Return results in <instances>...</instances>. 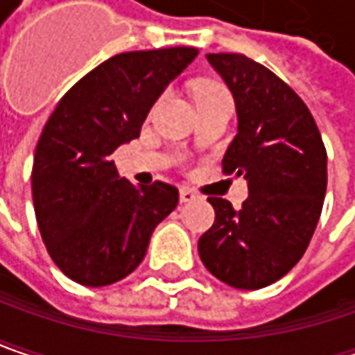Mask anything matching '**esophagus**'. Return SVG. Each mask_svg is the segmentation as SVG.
Returning <instances> with one entry per match:
<instances>
[{"mask_svg":"<svg viewBox=\"0 0 355 355\" xmlns=\"http://www.w3.org/2000/svg\"><path fill=\"white\" fill-rule=\"evenodd\" d=\"M178 196H180V202H193V200L198 198V194L194 193L193 189H189V187H180Z\"/></svg>","mask_w":355,"mask_h":355,"instance_id":"obj_1","label":"esophagus"}]
</instances>
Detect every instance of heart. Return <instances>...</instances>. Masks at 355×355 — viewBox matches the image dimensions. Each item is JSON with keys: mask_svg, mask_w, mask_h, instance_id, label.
I'll list each match as a JSON object with an SVG mask.
<instances>
[{"mask_svg": "<svg viewBox=\"0 0 355 355\" xmlns=\"http://www.w3.org/2000/svg\"><path fill=\"white\" fill-rule=\"evenodd\" d=\"M194 97L196 103H210V101H224V103H230V97L226 93V89L214 81H202L198 83L194 89Z\"/></svg>", "mask_w": 355, "mask_h": 355, "instance_id": "b5f03b06", "label": "heart"}]
</instances>
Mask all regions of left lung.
I'll return each instance as SVG.
<instances>
[{
  "instance_id": "8db88e82",
  "label": "left lung",
  "mask_w": 355,
  "mask_h": 355,
  "mask_svg": "<svg viewBox=\"0 0 355 355\" xmlns=\"http://www.w3.org/2000/svg\"><path fill=\"white\" fill-rule=\"evenodd\" d=\"M207 61L239 119L223 168L246 178L248 198L239 210L208 198L216 218L198 240V254L224 284L258 290L306 252L324 205L328 157L314 116L280 77L240 53H208Z\"/></svg>"
}]
</instances>
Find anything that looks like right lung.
<instances>
[{"instance_id": "obj_1", "label": "right lung", "mask_w": 355, "mask_h": 355, "mask_svg": "<svg viewBox=\"0 0 355 355\" xmlns=\"http://www.w3.org/2000/svg\"><path fill=\"white\" fill-rule=\"evenodd\" d=\"M196 55L194 47L115 55L71 87L45 123L33 207L47 252L73 282L99 288L129 276L177 208L175 187L119 178L113 153L139 137L155 101Z\"/></svg>"}]
</instances>
